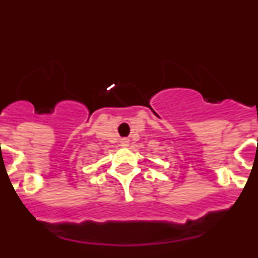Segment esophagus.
I'll use <instances>...</instances> for the list:
<instances>
[{
    "mask_svg": "<svg viewBox=\"0 0 258 258\" xmlns=\"http://www.w3.org/2000/svg\"><path fill=\"white\" fill-rule=\"evenodd\" d=\"M127 145H129V140H126V138H124V140H121V146H124V147H126Z\"/></svg>",
    "mask_w": 258,
    "mask_h": 258,
    "instance_id": "34e87169",
    "label": "esophagus"
}]
</instances>
